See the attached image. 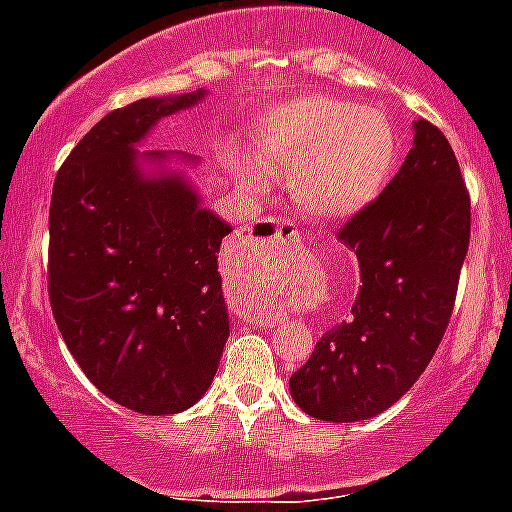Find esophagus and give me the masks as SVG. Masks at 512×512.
Instances as JSON below:
<instances>
[{
	"label": "esophagus",
	"instance_id": "esophagus-1",
	"mask_svg": "<svg viewBox=\"0 0 512 512\" xmlns=\"http://www.w3.org/2000/svg\"><path fill=\"white\" fill-rule=\"evenodd\" d=\"M248 235H256V238H277V241H297L300 238V233H297V228L289 220H274V217H264V220H259L256 225H248ZM279 320L274 318H266L261 320L259 325H269V328H274Z\"/></svg>",
	"mask_w": 512,
	"mask_h": 512
}]
</instances>
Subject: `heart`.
<instances>
[{"instance_id":"b5f03b06","label":"heart","mask_w":512,"mask_h":512,"mask_svg":"<svg viewBox=\"0 0 512 512\" xmlns=\"http://www.w3.org/2000/svg\"><path fill=\"white\" fill-rule=\"evenodd\" d=\"M256 143L266 164L287 169L292 200L320 220L372 205L400 161V135L390 117L330 94H307L269 110ZM243 174L261 182L251 166Z\"/></svg>"}]
</instances>
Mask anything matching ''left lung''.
<instances>
[{
    "mask_svg": "<svg viewBox=\"0 0 512 512\" xmlns=\"http://www.w3.org/2000/svg\"><path fill=\"white\" fill-rule=\"evenodd\" d=\"M413 128L395 179L338 230L359 259L361 284L351 315L289 377L312 418L356 423L395 405L449 325L469 248V192L446 135L428 120Z\"/></svg>",
    "mask_w": 512,
    "mask_h": 512,
    "instance_id": "left-lung-1",
    "label": "left lung"
}]
</instances>
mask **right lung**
Masks as SVG:
<instances>
[{
	"label": "right lung",
	"instance_id": "obj_1",
	"mask_svg": "<svg viewBox=\"0 0 512 512\" xmlns=\"http://www.w3.org/2000/svg\"><path fill=\"white\" fill-rule=\"evenodd\" d=\"M205 94L148 97L110 112L53 182V318L89 382L143 415L192 408L215 379L230 336L217 251L233 228L202 207L182 171L139 169L143 160L161 165L171 156L138 151L156 122Z\"/></svg>",
	"mask_w": 512,
	"mask_h": 512
}]
</instances>
